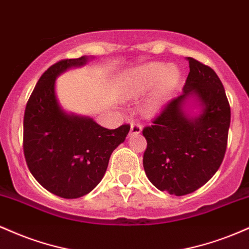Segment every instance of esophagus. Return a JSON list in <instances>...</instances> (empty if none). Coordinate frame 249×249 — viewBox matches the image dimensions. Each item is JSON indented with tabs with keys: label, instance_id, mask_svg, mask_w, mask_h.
Listing matches in <instances>:
<instances>
[{
	"label": "esophagus",
	"instance_id": "esophagus-1",
	"mask_svg": "<svg viewBox=\"0 0 249 249\" xmlns=\"http://www.w3.org/2000/svg\"><path fill=\"white\" fill-rule=\"evenodd\" d=\"M142 132V125L138 123H131L130 134H139Z\"/></svg>",
	"mask_w": 249,
	"mask_h": 249
}]
</instances>
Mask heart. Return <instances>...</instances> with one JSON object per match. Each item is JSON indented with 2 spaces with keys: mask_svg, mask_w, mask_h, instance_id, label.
Instances as JSON below:
<instances>
[{
  "mask_svg": "<svg viewBox=\"0 0 249 249\" xmlns=\"http://www.w3.org/2000/svg\"><path fill=\"white\" fill-rule=\"evenodd\" d=\"M181 81V72L176 65L148 63L122 73L118 79L119 95L132 99L148 93L142 103L144 115L156 116L168 104Z\"/></svg>",
  "mask_w": 249,
  "mask_h": 249,
  "instance_id": "1",
  "label": "heart"
}]
</instances>
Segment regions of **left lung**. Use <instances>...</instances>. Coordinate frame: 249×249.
Listing matches in <instances>:
<instances>
[{
	"label": "left lung",
	"instance_id": "8db88e82",
	"mask_svg": "<svg viewBox=\"0 0 249 249\" xmlns=\"http://www.w3.org/2000/svg\"><path fill=\"white\" fill-rule=\"evenodd\" d=\"M186 59L190 73L182 95L142 130L147 142L145 173L158 190L174 196L194 192L215 174L231 124V107L218 75L192 57Z\"/></svg>",
	"mask_w": 249,
	"mask_h": 249
}]
</instances>
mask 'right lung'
I'll return each mask as SVG.
<instances>
[{
	"instance_id": "right-lung-1",
	"label": "right lung",
	"mask_w": 249,
	"mask_h": 249,
	"mask_svg": "<svg viewBox=\"0 0 249 249\" xmlns=\"http://www.w3.org/2000/svg\"><path fill=\"white\" fill-rule=\"evenodd\" d=\"M93 57L55 63L37 82L24 112L23 150L31 174L45 190L65 199L90 193L104 177L111 153L126 138L130 125L115 130L88 116L65 111L56 95V79Z\"/></svg>"
}]
</instances>
